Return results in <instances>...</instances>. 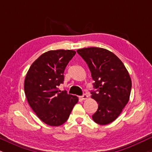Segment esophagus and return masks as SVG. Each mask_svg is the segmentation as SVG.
I'll return each mask as SVG.
<instances>
[{
	"label": "esophagus",
	"mask_w": 152,
	"mask_h": 152,
	"mask_svg": "<svg viewBox=\"0 0 152 152\" xmlns=\"http://www.w3.org/2000/svg\"><path fill=\"white\" fill-rule=\"evenodd\" d=\"M81 99L82 100H86V99H88V96H87L86 94H83L81 96Z\"/></svg>",
	"instance_id": "obj_1"
}]
</instances>
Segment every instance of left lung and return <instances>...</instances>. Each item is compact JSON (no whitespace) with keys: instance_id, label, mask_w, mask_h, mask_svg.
Segmentation results:
<instances>
[{"instance_id":"1","label":"left lung","mask_w":152,"mask_h":152,"mask_svg":"<svg viewBox=\"0 0 152 152\" xmlns=\"http://www.w3.org/2000/svg\"><path fill=\"white\" fill-rule=\"evenodd\" d=\"M86 61L94 81L91 98L98 103L92 118L100 125L114 121L129 100L132 80L126 67L109 50L91 47L77 50Z\"/></svg>"}]
</instances>
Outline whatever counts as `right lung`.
Listing matches in <instances>:
<instances>
[{
  "mask_svg": "<svg viewBox=\"0 0 152 152\" xmlns=\"http://www.w3.org/2000/svg\"><path fill=\"white\" fill-rule=\"evenodd\" d=\"M72 50H49L33 63L26 76L24 91L29 105L38 117L49 126L67 121L78 98L61 91L66 66L74 56Z\"/></svg>",
  "mask_w": 152,
  "mask_h": 152,
  "instance_id": "add662e5",
  "label": "right lung"
}]
</instances>
